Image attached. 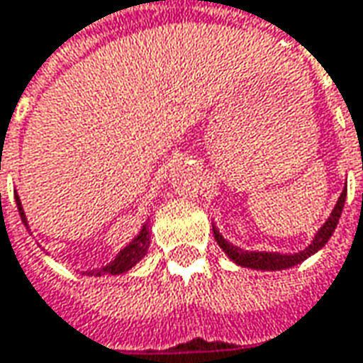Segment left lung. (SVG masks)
Wrapping results in <instances>:
<instances>
[{
	"mask_svg": "<svg viewBox=\"0 0 363 363\" xmlns=\"http://www.w3.org/2000/svg\"><path fill=\"white\" fill-rule=\"evenodd\" d=\"M345 194H347V189L342 191L337 203L333 206L331 215L328 217V220L319 227V231L315 233L313 241L307 245L303 251H297V253H277V251H245L237 245L229 243L223 235L219 233V229L213 225V235H215V241L219 243V247L225 251V255L231 259L233 263L241 265V267L247 269H257V271H281V269H289L303 263L307 257H311L313 253H318L321 247H325V243L330 241V237L335 231L337 227V220L342 217V211H344L345 203Z\"/></svg>",
	"mask_w": 363,
	"mask_h": 363,
	"instance_id": "obj_1",
	"label": "left lung"
}]
</instances>
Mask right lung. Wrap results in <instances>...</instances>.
Here are the masks:
<instances>
[{
  "label": "right lung",
  "mask_w": 363,
  "mask_h": 363,
  "mask_svg": "<svg viewBox=\"0 0 363 363\" xmlns=\"http://www.w3.org/2000/svg\"><path fill=\"white\" fill-rule=\"evenodd\" d=\"M16 203H18V211H19V217L23 220V225L28 227V219H26V213H23V206H21V201H19V196L16 194ZM30 229V227H28ZM148 247H150V229H148V225L144 223L140 233L132 239L130 243L126 245L124 249H120L118 255L114 257L110 263H106L104 267L100 269H90V271H84L86 275H94V277H100V275H122V273H128L144 255H146V251H148Z\"/></svg>",
  "instance_id": "add662e5"
}]
</instances>
